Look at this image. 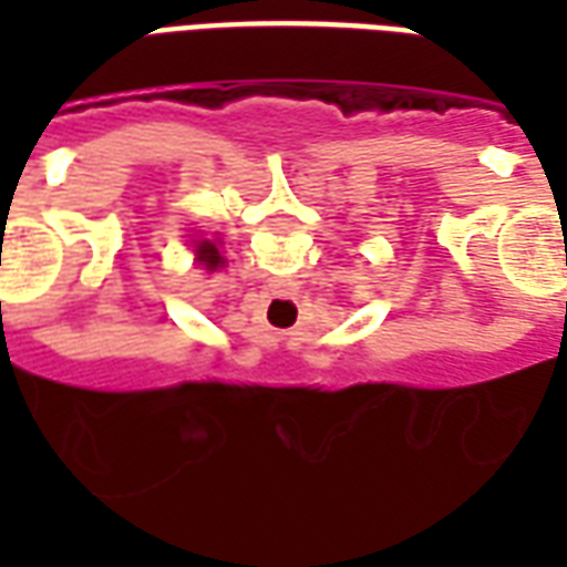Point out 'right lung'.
Listing matches in <instances>:
<instances>
[{
  "label": "right lung",
  "mask_w": 567,
  "mask_h": 567,
  "mask_svg": "<svg viewBox=\"0 0 567 567\" xmlns=\"http://www.w3.org/2000/svg\"><path fill=\"white\" fill-rule=\"evenodd\" d=\"M194 255H197V264H203V270L215 272L218 267H224V258L221 251H218V246L212 243V239H197V246H194Z\"/></svg>",
  "instance_id": "1"
}]
</instances>
